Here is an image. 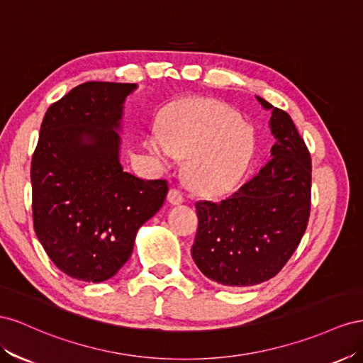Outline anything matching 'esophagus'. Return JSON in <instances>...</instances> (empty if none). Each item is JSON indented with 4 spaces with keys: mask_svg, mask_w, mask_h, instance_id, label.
<instances>
[{
    "mask_svg": "<svg viewBox=\"0 0 363 363\" xmlns=\"http://www.w3.org/2000/svg\"><path fill=\"white\" fill-rule=\"evenodd\" d=\"M184 194L178 189H172L169 191V202L173 205H181L184 202Z\"/></svg>",
    "mask_w": 363,
    "mask_h": 363,
    "instance_id": "obj_1",
    "label": "esophagus"
}]
</instances>
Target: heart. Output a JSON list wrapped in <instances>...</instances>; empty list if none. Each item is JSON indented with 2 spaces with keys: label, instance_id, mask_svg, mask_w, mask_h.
Segmentation results:
<instances>
[{
  "label": "heart",
  "instance_id": "obj_1",
  "mask_svg": "<svg viewBox=\"0 0 363 363\" xmlns=\"http://www.w3.org/2000/svg\"><path fill=\"white\" fill-rule=\"evenodd\" d=\"M149 150L162 165L189 158L187 179L203 194H222L242 179L254 149V130L230 106L210 99H185L162 118V133L153 132Z\"/></svg>",
  "mask_w": 363,
  "mask_h": 363
}]
</instances>
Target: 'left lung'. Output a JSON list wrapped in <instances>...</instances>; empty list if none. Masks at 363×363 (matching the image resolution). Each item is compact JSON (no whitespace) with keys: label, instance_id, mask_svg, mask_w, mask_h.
<instances>
[{"label":"left lung","instance_id":"left-lung-1","mask_svg":"<svg viewBox=\"0 0 363 363\" xmlns=\"http://www.w3.org/2000/svg\"><path fill=\"white\" fill-rule=\"evenodd\" d=\"M271 111L272 160L222 202L196 203L199 217L191 257L213 281L246 287L275 277L306 233L312 161L287 112L255 96Z\"/></svg>","mask_w":363,"mask_h":363}]
</instances>
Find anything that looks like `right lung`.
Returning <instances> with one entry per match:
<instances>
[{
  "label": "right lung",
  "instance_id": "1",
  "mask_svg": "<svg viewBox=\"0 0 363 363\" xmlns=\"http://www.w3.org/2000/svg\"><path fill=\"white\" fill-rule=\"evenodd\" d=\"M137 84L86 82L53 103L32 158L33 225L62 272L88 283L116 275L169 184L123 170L124 101Z\"/></svg>",
  "mask_w": 363,
  "mask_h": 363
}]
</instances>
